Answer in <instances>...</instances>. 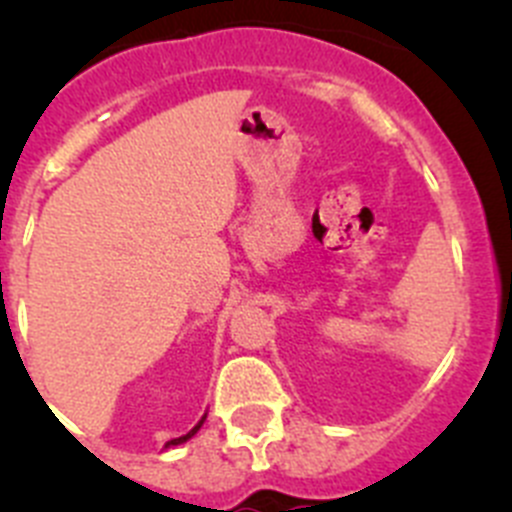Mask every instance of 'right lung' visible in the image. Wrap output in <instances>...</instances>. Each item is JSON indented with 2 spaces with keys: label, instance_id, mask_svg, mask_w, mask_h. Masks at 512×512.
I'll list each match as a JSON object with an SVG mask.
<instances>
[{
  "label": "right lung",
  "instance_id": "add662e5",
  "mask_svg": "<svg viewBox=\"0 0 512 512\" xmlns=\"http://www.w3.org/2000/svg\"><path fill=\"white\" fill-rule=\"evenodd\" d=\"M202 424H204V417H202V422H199V424H197V427L191 429V432H186V434H184V437H176V439H171V442H169V444H181V442H186V439H189V437H194V434H197V432H199V427H202ZM169 444H166V447H169Z\"/></svg>",
  "mask_w": 512,
  "mask_h": 512
}]
</instances>
